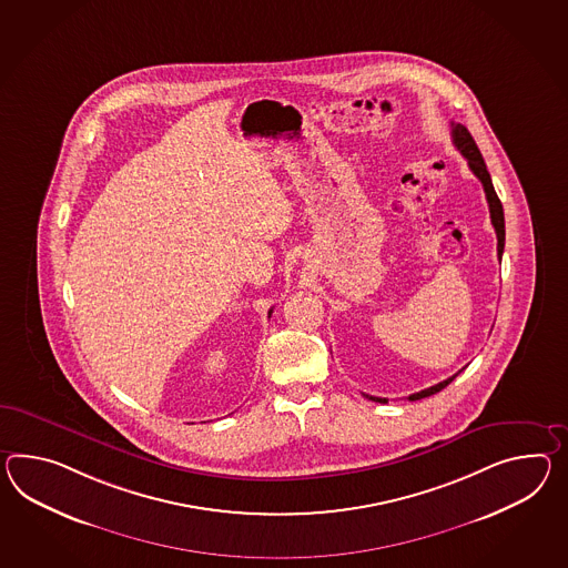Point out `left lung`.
<instances>
[{
    "instance_id": "1",
    "label": "left lung",
    "mask_w": 568,
    "mask_h": 568,
    "mask_svg": "<svg viewBox=\"0 0 568 568\" xmlns=\"http://www.w3.org/2000/svg\"><path fill=\"white\" fill-rule=\"evenodd\" d=\"M452 138H454V145L459 150V153L468 160V166H470L471 172L478 176V181L483 182V186H485L486 201H488V209H490V222H493L495 232H497V254L498 258H500L503 250H505V213H503V205H500L497 193H495L490 174L486 170L483 153L478 150L476 141L471 139L470 131L466 126L459 125V123H452ZM456 375H452V377H447V379H443L439 384L427 387V389H420L416 394H410L408 400H420V398H427V396L442 392L443 387L449 386L456 379ZM363 396L369 398V400L379 402V404H386L387 402V398H377V396H369V394H363Z\"/></svg>"
}]
</instances>
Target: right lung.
I'll return each instance as SVG.
<instances>
[{"instance_id":"add662e5","label":"right lung","mask_w":568,"mask_h":568,"mask_svg":"<svg viewBox=\"0 0 568 568\" xmlns=\"http://www.w3.org/2000/svg\"><path fill=\"white\" fill-rule=\"evenodd\" d=\"M271 314H273V310H268V318H271Z\"/></svg>"}]
</instances>
